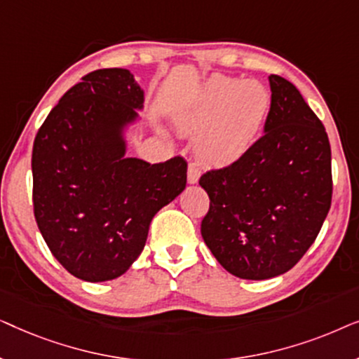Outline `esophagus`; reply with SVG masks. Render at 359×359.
<instances>
[{
  "label": "esophagus",
  "instance_id": "obj_1",
  "mask_svg": "<svg viewBox=\"0 0 359 359\" xmlns=\"http://www.w3.org/2000/svg\"><path fill=\"white\" fill-rule=\"evenodd\" d=\"M199 176H201V171H199L198 166L189 163V166H188V183L196 184L199 181Z\"/></svg>",
  "mask_w": 359,
  "mask_h": 359
}]
</instances>
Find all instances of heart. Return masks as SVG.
<instances>
[{"label":"heart","instance_id":"b5f03b06","mask_svg":"<svg viewBox=\"0 0 359 359\" xmlns=\"http://www.w3.org/2000/svg\"><path fill=\"white\" fill-rule=\"evenodd\" d=\"M271 96L257 80L215 75L175 112L176 127L196 135V155L205 163L238 160L258 140Z\"/></svg>","mask_w":359,"mask_h":359}]
</instances>
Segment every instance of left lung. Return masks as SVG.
<instances>
[{"label": "left lung", "instance_id": "left-lung-1", "mask_svg": "<svg viewBox=\"0 0 359 359\" xmlns=\"http://www.w3.org/2000/svg\"><path fill=\"white\" fill-rule=\"evenodd\" d=\"M263 137L227 168L208 171L201 233L233 276L262 281L289 271L316 242L332 204L325 127L286 78L269 75Z\"/></svg>", "mask_w": 359, "mask_h": 359}]
</instances>
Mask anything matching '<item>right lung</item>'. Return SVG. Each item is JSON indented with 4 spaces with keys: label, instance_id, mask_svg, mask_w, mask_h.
Listing matches in <instances>:
<instances>
[{
    "label": "right lung",
    "instance_id": "add662e5",
    "mask_svg": "<svg viewBox=\"0 0 359 359\" xmlns=\"http://www.w3.org/2000/svg\"><path fill=\"white\" fill-rule=\"evenodd\" d=\"M145 93L124 68L88 73L60 97L32 149L39 230L57 262L88 283L111 281L139 258L151 219L186 188L181 156H127Z\"/></svg>",
    "mask_w": 359,
    "mask_h": 359
}]
</instances>
